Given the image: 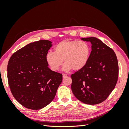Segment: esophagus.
Instances as JSON below:
<instances>
[{
	"label": "esophagus",
	"instance_id": "1",
	"mask_svg": "<svg viewBox=\"0 0 129 129\" xmlns=\"http://www.w3.org/2000/svg\"><path fill=\"white\" fill-rule=\"evenodd\" d=\"M62 75H63V78H64V77H67V74L63 73V74H62Z\"/></svg>",
	"mask_w": 129,
	"mask_h": 129
}]
</instances>
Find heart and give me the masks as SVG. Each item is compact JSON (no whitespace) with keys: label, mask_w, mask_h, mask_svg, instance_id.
Segmentation results:
<instances>
[{"label":"heart","mask_w":129,"mask_h":129,"mask_svg":"<svg viewBox=\"0 0 129 129\" xmlns=\"http://www.w3.org/2000/svg\"><path fill=\"white\" fill-rule=\"evenodd\" d=\"M90 47L84 41L64 40L54 47V53L49 52L46 55V60L50 68L57 71L63 63L66 71L73 69L79 71L86 65L90 54Z\"/></svg>","instance_id":"heart-1"}]
</instances>
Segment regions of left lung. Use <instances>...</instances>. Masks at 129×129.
Masks as SVG:
<instances>
[{
    "instance_id": "obj_1",
    "label": "left lung",
    "mask_w": 129,
    "mask_h": 129,
    "mask_svg": "<svg viewBox=\"0 0 129 129\" xmlns=\"http://www.w3.org/2000/svg\"><path fill=\"white\" fill-rule=\"evenodd\" d=\"M90 41L92 50L87 63L72 74V90L85 104L103 102L115 88L118 77V63L112 49L94 37L82 38Z\"/></svg>"
}]
</instances>
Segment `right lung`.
<instances>
[{
  "mask_svg": "<svg viewBox=\"0 0 129 129\" xmlns=\"http://www.w3.org/2000/svg\"><path fill=\"white\" fill-rule=\"evenodd\" d=\"M52 42L30 43L13 54L7 65V79L13 97L22 106L39 110L54 99L62 74L48 68L46 55Z\"/></svg>",
  "mask_w": 129,
  "mask_h": 129,
  "instance_id": "add662e5",
  "label": "right lung"
}]
</instances>
